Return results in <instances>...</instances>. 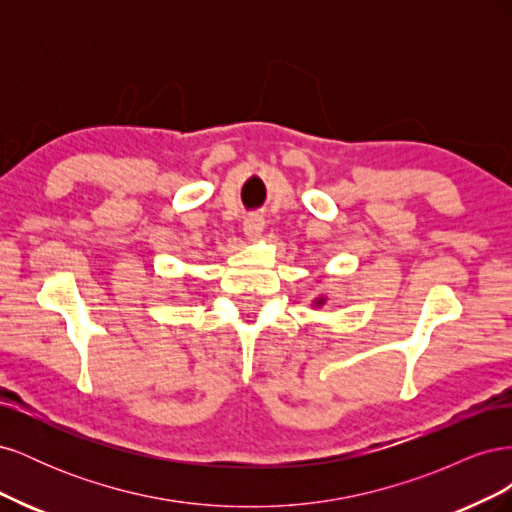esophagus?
<instances>
[{"instance_id":"esophagus-1","label":"esophagus","mask_w":512,"mask_h":512,"mask_svg":"<svg viewBox=\"0 0 512 512\" xmlns=\"http://www.w3.org/2000/svg\"><path fill=\"white\" fill-rule=\"evenodd\" d=\"M243 230H245V237L247 239H260L262 230H265V220L260 218V215H247L245 222H243Z\"/></svg>"}]
</instances>
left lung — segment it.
<instances>
[{
	"label": "left lung",
	"instance_id": "obj_1",
	"mask_svg": "<svg viewBox=\"0 0 512 512\" xmlns=\"http://www.w3.org/2000/svg\"><path fill=\"white\" fill-rule=\"evenodd\" d=\"M324 303H327V297H324V294H320V297L314 299V307H322Z\"/></svg>",
	"mask_w": 512,
	"mask_h": 512
}]
</instances>
